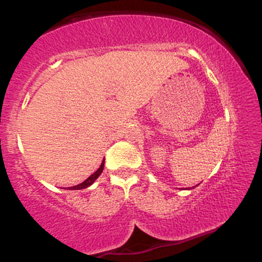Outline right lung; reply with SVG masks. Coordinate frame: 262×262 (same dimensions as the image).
<instances>
[{
	"label": "right lung",
	"mask_w": 262,
	"mask_h": 262,
	"mask_svg": "<svg viewBox=\"0 0 262 262\" xmlns=\"http://www.w3.org/2000/svg\"><path fill=\"white\" fill-rule=\"evenodd\" d=\"M103 167H104V160L102 161V164H101L100 169H98L97 171H96L95 173H92V175L90 176L89 179L85 180V181H83L82 183H80V185L73 186V187H69V189H82V188H86V187H89V186H91L92 183L96 181V179H97V177L101 175V172H102V171H103Z\"/></svg>",
	"instance_id": "right-lung-1"
}]
</instances>
